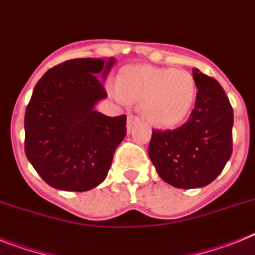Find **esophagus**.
Masks as SVG:
<instances>
[{"mask_svg": "<svg viewBox=\"0 0 255 255\" xmlns=\"http://www.w3.org/2000/svg\"><path fill=\"white\" fill-rule=\"evenodd\" d=\"M137 123H140V118L136 117V115H132V114L128 115V118H127L128 131H131V128L133 127V126H136Z\"/></svg>", "mask_w": 255, "mask_h": 255, "instance_id": "34e87169", "label": "esophagus"}]
</instances>
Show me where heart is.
<instances>
[{
	"instance_id": "b5f03b06",
	"label": "heart",
	"mask_w": 255,
	"mask_h": 255,
	"mask_svg": "<svg viewBox=\"0 0 255 255\" xmlns=\"http://www.w3.org/2000/svg\"><path fill=\"white\" fill-rule=\"evenodd\" d=\"M108 92L119 104L141 102L145 119L153 126L171 128L183 123L196 102L193 75L183 68L137 65L121 68Z\"/></svg>"
}]
</instances>
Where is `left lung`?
<instances>
[{"instance_id":"8db88e82","label":"left lung","mask_w":255,"mask_h":255,"mask_svg":"<svg viewBox=\"0 0 255 255\" xmlns=\"http://www.w3.org/2000/svg\"><path fill=\"white\" fill-rule=\"evenodd\" d=\"M198 89L187 123L153 131L149 157L162 180L175 188L206 187L223 171L232 154L233 110L222 85L193 68Z\"/></svg>"}]
</instances>
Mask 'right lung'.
I'll list each match as a JSON object with an SVG mask.
<instances>
[{
  "instance_id": "right-lung-1",
  "label": "right lung",
  "mask_w": 255,
  "mask_h": 255,
  "mask_svg": "<svg viewBox=\"0 0 255 255\" xmlns=\"http://www.w3.org/2000/svg\"><path fill=\"white\" fill-rule=\"evenodd\" d=\"M114 63V57L70 59L45 72L33 89L24 117L25 155L55 189L85 192L108 176L127 133L126 115L95 109L108 97L104 81Z\"/></svg>"
}]
</instances>
